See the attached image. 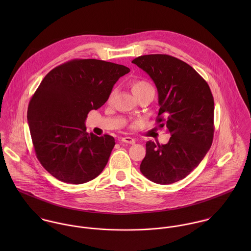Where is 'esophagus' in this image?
Segmentation results:
<instances>
[{"label":"esophagus","instance_id":"34e87169","mask_svg":"<svg viewBox=\"0 0 251 251\" xmlns=\"http://www.w3.org/2000/svg\"><path fill=\"white\" fill-rule=\"evenodd\" d=\"M121 141L124 142V143L131 144V145L135 144V140L133 138H131V137H123Z\"/></svg>","mask_w":251,"mask_h":251}]
</instances>
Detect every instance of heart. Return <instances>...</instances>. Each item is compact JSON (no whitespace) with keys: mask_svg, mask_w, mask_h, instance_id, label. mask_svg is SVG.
<instances>
[{"mask_svg":"<svg viewBox=\"0 0 251 251\" xmlns=\"http://www.w3.org/2000/svg\"><path fill=\"white\" fill-rule=\"evenodd\" d=\"M131 90L132 93L134 94L135 97H138L140 95H142L144 93L148 92V91H153V87L151 86V84L150 82H148L147 80L143 79H138V80H134L131 83ZM114 90L111 92V94L109 95V100L113 98L114 96Z\"/></svg>","mask_w":251,"mask_h":251,"instance_id":"b5f03b06","label":"heart"}]
</instances>
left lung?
<instances>
[{"label":"left lung","mask_w":251,"mask_h":251,"mask_svg":"<svg viewBox=\"0 0 251 251\" xmlns=\"http://www.w3.org/2000/svg\"><path fill=\"white\" fill-rule=\"evenodd\" d=\"M132 63L154 82L159 105L156 123L171 134L165 145L146 143L140 171L155 183L176 182L199 165L213 143L215 104L211 89L192 67L169 55H144Z\"/></svg>","instance_id":"1"}]
</instances>
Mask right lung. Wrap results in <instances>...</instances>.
<instances>
[{
  "label": "right lung",
  "mask_w": 251,
  "mask_h": 251,
  "mask_svg": "<svg viewBox=\"0 0 251 251\" xmlns=\"http://www.w3.org/2000/svg\"><path fill=\"white\" fill-rule=\"evenodd\" d=\"M130 70L96 59H75L48 72L32 97L27 119L36 157L56 179L80 184L107 164L114 137L86 132L91 110L107 101L113 86Z\"/></svg>",
  "instance_id": "add662e5"
}]
</instances>
